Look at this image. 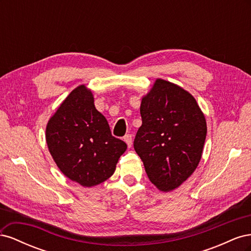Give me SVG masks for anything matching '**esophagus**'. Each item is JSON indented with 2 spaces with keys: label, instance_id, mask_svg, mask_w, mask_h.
I'll return each mask as SVG.
<instances>
[{
  "label": "esophagus",
  "instance_id": "esophagus-1",
  "mask_svg": "<svg viewBox=\"0 0 251 251\" xmlns=\"http://www.w3.org/2000/svg\"><path fill=\"white\" fill-rule=\"evenodd\" d=\"M124 140L126 141V143L127 144V147L128 148H131L132 147V144H133V138H132V135L131 134H127V135H126L125 137H124Z\"/></svg>",
  "mask_w": 251,
  "mask_h": 251
}]
</instances>
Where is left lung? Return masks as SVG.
<instances>
[{"label":"left lung","mask_w":251,"mask_h":251,"mask_svg":"<svg viewBox=\"0 0 251 251\" xmlns=\"http://www.w3.org/2000/svg\"><path fill=\"white\" fill-rule=\"evenodd\" d=\"M140 114L134 149L151 183L173 191L201 160L207 133L204 114L191 93L161 78L142 97Z\"/></svg>","instance_id":"left-lung-1"}]
</instances>
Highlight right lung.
<instances>
[{
  "label": "right lung",
  "mask_w": 251,
  "mask_h": 251,
  "mask_svg": "<svg viewBox=\"0 0 251 251\" xmlns=\"http://www.w3.org/2000/svg\"><path fill=\"white\" fill-rule=\"evenodd\" d=\"M46 141L60 172L85 187L109 179L126 150V142L112 136L85 85L75 88L49 119Z\"/></svg>",
  "instance_id": "1"
}]
</instances>
